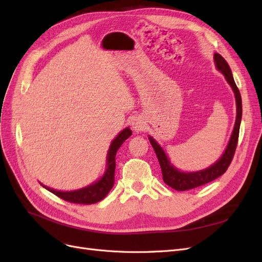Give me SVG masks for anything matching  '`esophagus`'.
I'll use <instances>...</instances> for the list:
<instances>
[{"label": "esophagus", "mask_w": 262, "mask_h": 262, "mask_svg": "<svg viewBox=\"0 0 262 262\" xmlns=\"http://www.w3.org/2000/svg\"><path fill=\"white\" fill-rule=\"evenodd\" d=\"M131 125H132V129L136 132H142V131H144L146 128V124H145L144 120H142L141 118L133 119Z\"/></svg>", "instance_id": "obj_1"}]
</instances>
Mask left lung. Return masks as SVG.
<instances>
[{"instance_id": "obj_1", "label": "left lung", "mask_w": 262, "mask_h": 262, "mask_svg": "<svg viewBox=\"0 0 262 262\" xmlns=\"http://www.w3.org/2000/svg\"><path fill=\"white\" fill-rule=\"evenodd\" d=\"M214 62H215L217 70L224 74L226 81L228 82L229 85L232 86V89L235 93L236 106H237V116H236L234 130L223 156H222L215 164L210 166V167L207 169L195 171V172H182L173 167V166L170 164L167 156H166L163 148L156 143V141L153 138L148 137L149 143L152 144L156 153V156L158 158V162H160L164 182L166 185L171 187L172 189L178 190V191H185V190L193 189L199 186L205 185L208 184V182L223 175L233 161V157L237 146V142H238L239 126H241L242 114H243L241 93H239V90L237 89L232 75V71L229 69L228 63L225 61V59L222 57L221 54L214 53Z\"/></svg>"}]
</instances>
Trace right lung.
<instances>
[{"mask_svg":"<svg viewBox=\"0 0 262 262\" xmlns=\"http://www.w3.org/2000/svg\"><path fill=\"white\" fill-rule=\"evenodd\" d=\"M132 134V131L129 128H125L123 131L118 134V137L112 142L107 156V169L105 175L102 176L97 182L85 187L75 191H57V190L45 187L50 192L55 194L61 199L71 203L77 204H93L98 201H101L109 193L110 190L114 187L115 182V169H116V154L117 150L122 145L123 142Z\"/></svg>","mask_w":262,"mask_h":262,"instance_id":"obj_1","label":"right lung"}]
</instances>
